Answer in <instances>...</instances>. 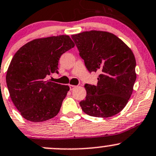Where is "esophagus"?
<instances>
[{"mask_svg":"<svg viewBox=\"0 0 156 156\" xmlns=\"http://www.w3.org/2000/svg\"><path fill=\"white\" fill-rule=\"evenodd\" d=\"M69 87L70 90H73V89L75 88V86H74V85H71V84H69Z\"/></svg>","mask_w":156,"mask_h":156,"instance_id":"esophagus-1","label":"esophagus"}]
</instances>
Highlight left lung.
Here are the masks:
<instances>
[{
  "label": "left lung",
  "mask_w": 156,
  "mask_h": 156,
  "mask_svg": "<svg viewBox=\"0 0 156 156\" xmlns=\"http://www.w3.org/2000/svg\"><path fill=\"white\" fill-rule=\"evenodd\" d=\"M90 73L100 74L96 86L85 84L82 110L94 117L108 118L125 107L136 80L133 52L114 34L92 30L72 35Z\"/></svg>",
  "instance_id": "left-lung-1"
}]
</instances>
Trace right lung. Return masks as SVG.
<instances>
[{
  "label": "right lung",
  "instance_id": "right-lung-1",
  "mask_svg": "<svg viewBox=\"0 0 156 156\" xmlns=\"http://www.w3.org/2000/svg\"><path fill=\"white\" fill-rule=\"evenodd\" d=\"M74 46L68 35L35 39L13 56L6 85L13 104L25 119L40 122L58 113L69 87L50 81L47 77L58 73L61 55Z\"/></svg>",
  "mask_w": 156,
  "mask_h": 156
}]
</instances>
